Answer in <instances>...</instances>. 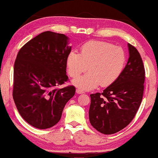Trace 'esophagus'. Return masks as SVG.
<instances>
[{
	"label": "esophagus",
	"instance_id": "obj_1",
	"mask_svg": "<svg viewBox=\"0 0 158 158\" xmlns=\"http://www.w3.org/2000/svg\"><path fill=\"white\" fill-rule=\"evenodd\" d=\"M76 93H78V94H83V93H84V91L81 90V89H77V90H76Z\"/></svg>",
	"mask_w": 158,
	"mask_h": 158
}]
</instances>
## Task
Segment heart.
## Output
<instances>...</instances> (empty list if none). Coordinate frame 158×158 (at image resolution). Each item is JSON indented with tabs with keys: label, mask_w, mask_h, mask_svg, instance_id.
<instances>
[{
	"label": "heart",
	"mask_w": 158,
	"mask_h": 158,
	"mask_svg": "<svg viewBox=\"0 0 158 158\" xmlns=\"http://www.w3.org/2000/svg\"><path fill=\"white\" fill-rule=\"evenodd\" d=\"M126 54L122 48L103 41L91 40L81 47V53L70 52L67 58L68 74L77 77L87 70L90 71L73 81L74 85L89 90L100 84L108 86L123 72L126 63Z\"/></svg>",
	"instance_id": "heart-1"
}]
</instances>
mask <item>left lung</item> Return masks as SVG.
<instances>
[{
  "label": "left lung",
  "mask_w": 158,
  "mask_h": 158,
  "mask_svg": "<svg viewBox=\"0 0 158 158\" xmlns=\"http://www.w3.org/2000/svg\"><path fill=\"white\" fill-rule=\"evenodd\" d=\"M129 58L118 79L102 93L90 95L89 120L102 134L116 133L133 120L143 100L145 71L139 52L128 43Z\"/></svg>",
  "instance_id": "1"
}]
</instances>
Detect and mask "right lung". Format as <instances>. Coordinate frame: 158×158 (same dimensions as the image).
Returning a JSON list of instances; mask_svg holds the SVG:
<instances>
[{
	"mask_svg": "<svg viewBox=\"0 0 158 158\" xmlns=\"http://www.w3.org/2000/svg\"><path fill=\"white\" fill-rule=\"evenodd\" d=\"M68 40L63 34L43 32L20 49L15 60L13 100L21 117L36 128L56 125L75 95L73 85L56 88L68 81Z\"/></svg>",
	"mask_w": 158,
	"mask_h": 158,
	"instance_id": "obj_1",
	"label": "right lung"
}]
</instances>
